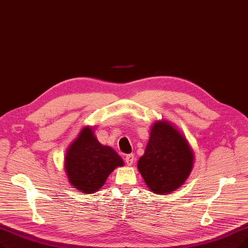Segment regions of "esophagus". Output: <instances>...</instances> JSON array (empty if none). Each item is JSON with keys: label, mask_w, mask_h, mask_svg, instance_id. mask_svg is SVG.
I'll return each instance as SVG.
<instances>
[{"label": "esophagus", "mask_w": 248, "mask_h": 248, "mask_svg": "<svg viewBox=\"0 0 248 248\" xmlns=\"http://www.w3.org/2000/svg\"><path fill=\"white\" fill-rule=\"evenodd\" d=\"M124 160H125L126 165L131 166V165L134 163V161H135V155H134V154H128V155L125 156Z\"/></svg>", "instance_id": "34e87169"}]
</instances>
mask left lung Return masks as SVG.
Returning a JSON list of instances; mask_svg holds the SVG:
<instances>
[{"label":"left lung","instance_id":"obj_1","mask_svg":"<svg viewBox=\"0 0 248 248\" xmlns=\"http://www.w3.org/2000/svg\"><path fill=\"white\" fill-rule=\"evenodd\" d=\"M195 164V153L186 136L170 122L153 124L144 155L138 161L149 190L168 195L185 184Z\"/></svg>","mask_w":248,"mask_h":248}]
</instances>
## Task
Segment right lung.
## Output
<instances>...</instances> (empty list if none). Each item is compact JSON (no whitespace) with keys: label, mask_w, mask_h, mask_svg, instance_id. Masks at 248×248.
Instances as JSON below:
<instances>
[{"label":"right lung","mask_w":248,"mask_h":248,"mask_svg":"<svg viewBox=\"0 0 248 248\" xmlns=\"http://www.w3.org/2000/svg\"><path fill=\"white\" fill-rule=\"evenodd\" d=\"M94 127H83L66 151L63 169L70 185L83 193L98 191L124 160L115 151L102 145L94 135Z\"/></svg>","instance_id":"right-lung-1"}]
</instances>
